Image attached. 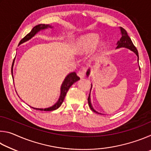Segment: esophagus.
<instances>
[{"label":"esophagus","mask_w":151,"mask_h":151,"mask_svg":"<svg viewBox=\"0 0 151 151\" xmlns=\"http://www.w3.org/2000/svg\"><path fill=\"white\" fill-rule=\"evenodd\" d=\"M77 75H78L81 78H82L85 77V72H84L83 70H80V71H78V72Z\"/></svg>","instance_id":"34e87169"}]
</instances>
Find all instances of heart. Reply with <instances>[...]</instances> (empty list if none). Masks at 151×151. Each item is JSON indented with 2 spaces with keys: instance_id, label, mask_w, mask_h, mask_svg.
<instances>
[{
  "instance_id": "obj_1",
  "label": "heart",
  "mask_w": 151,
  "mask_h": 151,
  "mask_svg": "<svg viewBox=\"0 0 151 151\" xmlns=\"http://www.w3.org/2000/svg\"><path fill=\"white\" fill-rule=\"evenodd\" d=\"M99 38L98 36L94 34H89L84 36L78 40V47L83 51H88L93 48L98 44ZM102 47V45H101Z\"/></svg>"
}]
</instances>
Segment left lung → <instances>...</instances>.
Instances as JSON below:
<instances>
[{
  "mask_svg": "<svg viewBox=\"0 0 151 151\" xmlns=\"http://www.w3.org/2000/svg\"><path fill=\"white\" fill-rule=\"evenodd\" d=\"M120 29H121L122 37L121 38L120 40H119V41L117 42L116 48H121V47H126L127 48H129V49L131 50L132 51H133L135 54L137 55L138 61H139V53H138V50L137 49V48L135 47V46L133 45V43H132L131 38L129 37V35H128L126 30H125L123 29V28H122V27H120ZM89 74H90V70L88 69L87 70V72H86V75L88 76ZM91 88H92V85H91ZM90 91H91V90H90ZM90 93H91V92H90ZM88 105H89V106H90V108H91L92 111H93L94 112H96V113L101 114V113H99V112H97L96 111H95V110H94V108L93 107V106H92V104L91 103L90 94H89V96H88Z\"/></svg>",
  "mask_w": 151,
  "mask_h": 151,
  "instance_id": "left-lung-1",
  "label": "left lung"
}]
</instances>
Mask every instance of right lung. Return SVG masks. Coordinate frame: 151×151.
<instances>
[{
    "instance_id": "add662e5",
    "label": "right lung",
    "mask_w": 151,
    "mask_h": 151,
    "mask_svg": "<svg viewBox=\"0 0 151 151\" xmlns=\"http://www.w3.org/2000/svg\"><path fill=\"white\" fill-rule=\"evenodd\" d=\"M48 27H51V26H50V25H48V24H40L37 25V26H35V27H33V29L31 30V31H30L29 34H27L23 38V39L20 40L19 45H20V44H22V43L26 42V41H27V40H29V39H31L32 37H34V36L37 34L38 32H39L40 30L47 29ZM14 58L13 63H12V68H11V73H12V76H13V75H12V68H13V65H14ZM79 79H80V78H79L78 76L76 75L75 72L70 73L69 75H68L65 78V81H63L62 85H61L60 98H59V99H58L57 103H56L55 105H53L52 106L49 107V108H47V109H37V108H33V107H32V108L34 109H36V110H39V111H55V110L58 109L61 106V104H62L64 99H65V97L66 96V93H67L68 91V89H69V88L73 85L74 83H75V82L78 81Z\"/></svg>"
}]
</instances>
